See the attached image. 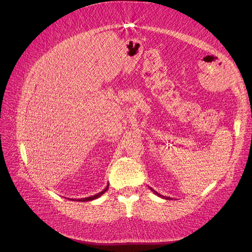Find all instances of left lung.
I'll return each mask as SVG.
<instances>
[{
    "mask_svg": "<svg viewBox=\"0 0 252 252\" xmlns=\"http://www.w3.org/2000/svg\"><path fill=\"white\" fill-rule=\"evenodd\" d=\"M150 188V187H149ZM151 190H152V191H154L158 196H161L162 197V199H165V200H170L171 199V197H169V196H164V195H162V194H159V193H158L157 191H155V190L154 189H152V188H150Z\"/></svg>",
    "mask_w": 252,
    "mask_h": 252,
    "instance_id": "left-lung-1",
    "label": "left lung"
}]
</instances>
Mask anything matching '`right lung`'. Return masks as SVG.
I'll return each mask as SVG.
<instances>
[{
	"label": "right lung",
	"mask_w": 252,
	"mask_h": 252,
	"mask_svg": "<svg viewBox=\"0 0 252 252\" xmlns=\"http://www.w3.org/2000/svg\"><path fill=\"white\" fill-rule=\"evenodd\" d=\"M108 186H109V184L106 186V188H104L101 192H98L97 194H95V195H91V196H88V197H84V199H77V200H74V199H67L68 200H71V201H78V202H88V201H93V200H95V199H97V197H100L103 193H105L106 191H107V189H108Z\"/></svg>",
	"instance_id": "add662e5"
}]
</instances>
